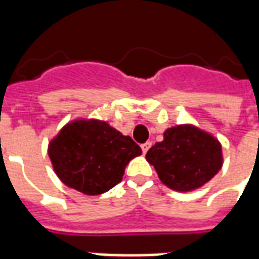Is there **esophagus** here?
Listing matches in <instances>:
<instances>
[{
	"mask_svg": "<svg viewBox=\"0 0 259 259\" xmlns=\"http://www.w3.org/2000/svg\"><path fill=\"white\" fill-rule=\"evenodd\" d=\"M150 147H151V143H150V141H147V143H144V144H141V150H143V152L146 154V152L150 150Z\"/></svg>",
	"mask_w": 259,
	"mask_h": 259,
	"instance_id": "obj_1",
	"label": "esophagus"
}]
</instances>
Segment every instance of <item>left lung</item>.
<instances>
[{
	"label": "left lung",
	"instance_id": "1",
	"mask_svg": "<svg viewBox=\"0 0 259 259\" xmlns=\"http://www.w3.org/2000/svg\"><path fill=\"white\" fill-rule=\"evenodd\" d=\"M146 158L163 185L176 191L198 189L222 168L219 141L190 124L166 130L163 140L155 143Z\"/></svg>",
	"mask_w": 259,
	"mask_h": 259
}]
</instances>
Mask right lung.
Wrapping results in <instances>:
<instances>
[{"instance_id":"obj_1","label":"right lung","mask_w":259,"mask_h":259,"mask_svg":"<svg viewBox=\"0 0 259 259\" xmlns=\"http://www.w3.org/2000/svg\"><path fill=\"white\" fill-rule=\"evenodd\" d=\"M140 154L132 137L94 119L68 123L48 147L59 179L87 195L102 194L118 185L126 165Z\"/></svg>"}]
</instances>
